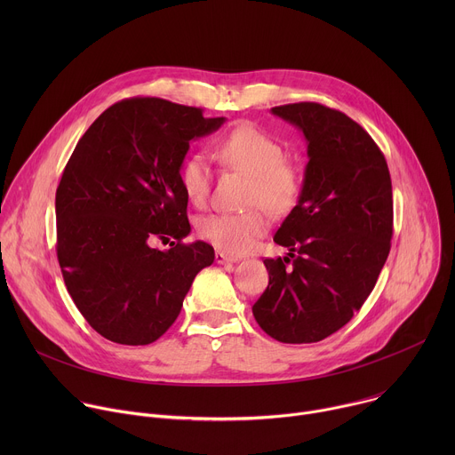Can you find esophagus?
I'll return each mask as SVG.
<instances>
[{
	"label": "esophagus",
	"instance_id": "esophagus-1",
	"mask_svg": "<svg viewBox=\"0 0 455 455\" xmlns=\"http://www.w3.org/2000/svg\"><path fill=\"white\" fill-rule=\"evenodd\" d=\"M214 259H216V263H218V265H227V263H235V261H237L235 257H230V255L223 253V251H216Z\"/></svg>",
	"mask_w": 455,
	"mask_h": 455
}]
</instances>
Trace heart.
<instances>
[{
	"label": "heart",
	"instance_id": "obj_1",
	"mask_svg": "<svg viewBox=\"0 0 455 455\" xmlns=\"http://www.w3.org/2000/svg\"><path fill=\"white\" fill-rule=\"evenodd\" d=\"M216 155L223 164L250 176L246 205L251 209L239 214H209L200 221L198 232L227 253H246L268 228L266 210L272 216H284L295 209L302 194V174L297 165L284 160L283 146L253 124H241L221 137ZM180 181L188 202L204 207L212 185L211 160L204 153L187 156Z\"/></svg>",
	"mask_w": 455,
	"mask_h": 455
}]
</instances>
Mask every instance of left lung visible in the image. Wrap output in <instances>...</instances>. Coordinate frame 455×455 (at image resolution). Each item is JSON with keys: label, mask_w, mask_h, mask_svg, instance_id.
I'll use <instances>...</instances> for the list:
<instances>
[{"label": "left lung", "mask_w": 455, "mask_h": 455, "mask_svg": "<svg viewBox=\"0 0 455 455\" xmlns=\"http://www.w3.org/2000/svg\"><path fill=\"white\" fill-rule=\"evenodd\" d=\"M272 113L304 133L309 162L274 237L290 253L265 259L268 288L251 311L272 339L311 344L344 328L372 291L391 250L393 183L376 142L346 113L318 102Z\"/></svg>", "instance_id": "8db88e82"}]
</instances>
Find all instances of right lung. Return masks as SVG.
<instances>
[{"instance_id":"add662e5","label":"right lung","mask_w":455,"mask_h":455,"mask_svg":"<svg viewBox=\"0 0 455 455\" xmlns=\"http://www.w3.org/2000/svg\"><path fill=\"white\" fill-rule=\"evenodd\" d=\"M225 122L156 97L109 106L77 142L55 192L57 259L90 326L124 346L158 340L181 311L209 243L190 225L180 169L192 139ZM171 242L169 251L150 246Z\"/></svg>"}]
</instances>
